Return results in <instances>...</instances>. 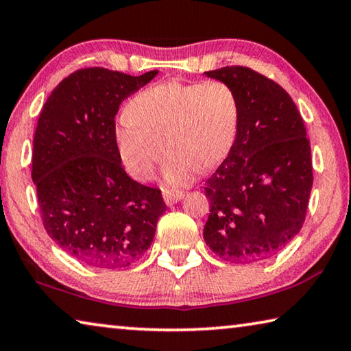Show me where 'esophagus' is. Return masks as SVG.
Wrapping results in <instances>:
<instances>
[{"label": "esophagus", "mask_w": 351, "mask_h": 351, "mask_svg": "<svg viewBox=\"0 0 351 351\" xmlns=\"http://www.w3.org/2000/svg\"><path fill=\"white\" fill-rule=\"evenodd\" d=\"M184 197L182 192H164V201L167 206H173Z\"/></svg>", "instance_id": "1"}]
</instances>
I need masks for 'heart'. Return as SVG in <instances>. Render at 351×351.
I'll return each mask as SVG.
<instances>
[{
  "instance_id": "obj_1",
  "label": "heart",
  "mask_w": 351,
  "mask_h": 351,
  "mask_svg": "<svg viewBox=\"0 0 351 351\" xmlns=\"http://www.w3.org/2000/svg\"><path fill=\"white\" fill-rule=\"evenodd\" d=\"M239 125V100L226 83L164 82L130 100L127 117L114 128V142L123 167L141 182L152 180L169 152L162 181L178 189L228 156Z\"/></svg>"
}]
</instances>
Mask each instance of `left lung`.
Segmentation results:
<instances>
[{
    "instance_id": "obj_1",
    "label": "left lung",
    "mask_w": 351,
    "mask_h": 351,
    "mask_svg": "<svg viewBox=\"0 0 351 351\" xmlns=\"http://www.w3.org/2000/svg\"><path fill=\"white\" fill-rule=\"evenodd\" d=\"M232 88L240 105L237 139L207 178L206 245L235 263L269 258L299 234L313 187L311 147L289 94L246 66L204 73Z\"/></svg>"
}]
</instances>
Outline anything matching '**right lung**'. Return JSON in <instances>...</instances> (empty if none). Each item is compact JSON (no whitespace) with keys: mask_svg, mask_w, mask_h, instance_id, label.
Listing matches in <instances>:
<instances>
[{"mask_svg":"<svg viewBox=\"0 0 351 351\" xmlns=\"http://www.w3.org/2000/svg\"><path fill=\"white\" fill-rule=\"evenodd\" d=\"M156 75L79 69L58 83L40 112L32 181L43 226L62 251L88 266L134 263L167 210L161 190L127 175L114 142L119 105Z\"/></svg>","mask_w":351,"mask_h":351,"instance_id":"1","label":"right lung"}]
</instances>
